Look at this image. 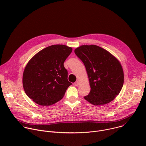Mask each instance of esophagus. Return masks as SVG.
<instances>
[{"mask_svg":"<svg viewBox=\"0 0 146 146\" xmlns=\"http://www.w3.org/2000/svg\"><path fill=\"white\" fill-rule=\"evenodd\" d=\"M74 85L75 86H78V81L75 82L74 83Z\"/></svg>","mask_w":146,"mask_h":146,"instance_id":"obj_1","label":"esophagus"}]
</instances>
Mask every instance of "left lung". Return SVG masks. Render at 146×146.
I'll return each instance as SVG.
<instances>
[{"instance_id":"8db88e82","label":"left lung","mask_w":146,"mask_h":146,"mask_svg":"<svg viewBox=\"0 0 146 146\" xmlns=\"http://www.w3.org/2000/svg\"><path fill=\"white\" fill-rule=\"evenodd\" d=\"M74 53L83 62L89 77L91 91L84 99L94 105L112 101L123 84V72L119 61L98 46H81Z\"/></svg>"}]
</instances>
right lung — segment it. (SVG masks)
Instances as JSON below:
<instances>
[{
    "label": "right lung",
    "mask_w": 146,
    "mask_h": 146,
    "mask_svg": "<svg viewBox=\"0 0 146 146\" xmlns=\"http://www.w3.org/2000/svg\"><path fill=\"white\" fill-rule=\"evenodd\" d=\"M72 51L71 47L65 45H52L29 61L23 73V87L27 96L38 105H53L63 98L72 84L64 65Z\"/></svg>",
    "instance_id": "add662e5"
}]
</instances>
